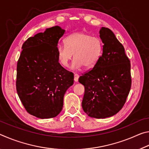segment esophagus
Instances as JSON below:
<instances>
[{
    "label": "esophagus",
    "mask_w": 149,
    "mask_h": 149,
    "mask_svg": "<svg viewBox=\"0 0 149 149\" xmlns=\"http://www.w3.org/2000/svg\"><path fill=\"white\" fill-rule=\"evenodd\" d=\"M79 75L77 74H74V81L75 82H77L78 81V79H79Z\"/></svg>",
    "instance_id": "1"
}]
</instances>
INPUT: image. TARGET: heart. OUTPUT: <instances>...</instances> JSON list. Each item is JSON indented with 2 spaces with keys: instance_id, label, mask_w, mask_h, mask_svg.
<instances>
[{
  "instance_id": "heart-1",
  "label": "heart",
  "mask_w": 149,
  "mask_h": 149,
  "mask_svg": "<svg viewBox=\"0 0 149 149\" xmlns=\"http://www.w3.org/2000/svg\"><path fill=\"white\" fill-rule=\"evenodd\" d=\"M65 46H58L57 58L60 64L68 67L74 54L72 68L78 70L83 65L91 68L97 64L102 54L101 39L84 32H75L64 39Z\"/></svg>"
}]
</instances>
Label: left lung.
I'll list each match as a JSON object with an SVG mask.
<instances>
[{
	"instance_id": "1",
	"label": "left lung",
	"mask_w": 149,
	"mask_h": 149,
	"mask_svg": "<svg viewBox=\"0 0 149 149\" xmlns=\"http://www.w3.org/2000/svg\"><path fill=\"white\" fill-rule=\"evenodd\" d=\"M103 43L101 57L93 68L79 78L84 85V112L91 118L111 117L122 109L132 85L130 61L123 45L110 29L99 31Z\"/></svg>"
}]
</instances>
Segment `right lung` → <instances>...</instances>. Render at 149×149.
<instances>
[{"label": "right lung", "mask_w": 149, "mask_h": 149, "mask_svg": "<svg viewBox=\"0 0 149 149\" xmlns=\"http://www.w3.org/2000/svg\"><path fill=\"white\" fill-rule=\"evenodd\" d=\"M64 33L56 26L29 37L17 61V95L27 112L41 119L60 114L65 93L74 84L73 74L57 58L58 42Z\"/></svg>", "instance_id": "add662e5"}]
</instances>
